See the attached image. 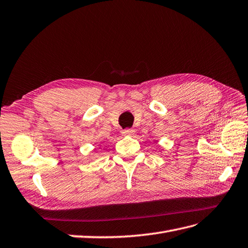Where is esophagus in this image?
<instances>
[{"instance_id": "esophagus-1", "label": "esophagus", "mask_w": 248, "mask_h": 248, "mask_svg": "<svg viewBox=\"0 0 248 248\" xmlns=\"http://www.w3.org/2000/svg\"><path fill=\"white\" fill-rule=\"evenodd\" d=\"M134 133H135V131L132 129H125L123 131V135H124V136H132V135H134Z\"/></svg>"}]
</instances>
